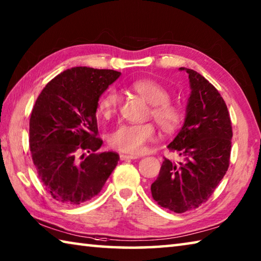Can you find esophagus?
I'll return each mask as SVG.
<instances>
[{"instance_id":"1","label":"esophagus","mask_w":261,"mask_h":261,"mask_svg":"<svg viewBox=\"0 0 261 261\" xmlns=\"http://www.w3.org/2000/svg\"><path fill=\"white\" fill-rule=\"evenodd\" d=\"M136 155H129V154H120V160H130V159H136Z\"/></svg>"}]
</instances>
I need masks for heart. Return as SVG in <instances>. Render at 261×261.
<instances>
[{"label": "heart", "instance_id": "obj_1", "mask_svg": "<svg viewBox=\"0 0 261 261\" xmlns=\"http://www.w3.org/2000/svg\"><path fill=\"white\" fill-rule=\"evenodd\" d=\"M135 93L151 105L150 116L165 132H173L181 120V110L169 101L167 88L153 80H139L130 85ZM119 95L116 91H108L97 103V112L105 119L114 116L119 106ZM155 137L154 126L147 124H120L110 133L109 144L126 153H140L145 144Z\"/></svg>", "mask_w": 261, "mask_h": 261}]
</instances>
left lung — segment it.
Segmentation results:
<instances>
[{"instance_id": "1", "label": "left lung", "mask_w": 261, "mask_h": 261, "mask_svg": "<svg viewBox=\"0 0 261 261\" xmlns=\"http://www.w3.org/2000/svg\"><path fill=\"white\" fill-rule=\"evenodd\" d=\"M179 70L189 73L191 94L184 125L168 149L184 161L176 165L165 158L151 185L160 207L177 214L198 208L214 193L228 169L233 136L227 107L216 87L199 72Z\"/></svg>"}]
</instances>
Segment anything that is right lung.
Masks as SVG:
<instances>
[{"label":"right lung","mask_w":261,"mask_h":261,"mask_svg":"<svg viewBox=\"0 0 261 261\" xmlns=\"http://www.w3.org/2000/svg\"><path fill=\"white\" fill-rule=\"evenodd\" d=\"M121 73L73 67L48 82L29 119V147L39 179L60 203L81 204L100 193L116 168V152L95 153L100 96ZM83 150L90 153L80 159Z\"/></svg>","instance_id":"add662e5"}]
</instances>
